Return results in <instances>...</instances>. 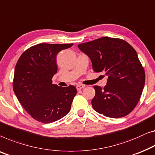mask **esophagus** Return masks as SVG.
I'll list each match as a JSON object with an SVG mask.
<instances>
[{"mask_svg": "<svg viewBox=\"0 0 155 155\" xmlns=\"http://www.w3.org/2000/svg\"><path fill=\"white\" fill-rule=\"evenodd\" d=\"M84 87H85V85L84 84H78L76 86V88H77L78 90H80V89L84 88Z\"/></svg>", "mask_w": 155, "mask_h": 155, "instance_id": "obj_1", "label": "esophagus"}]
</instances>
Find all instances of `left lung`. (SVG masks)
Segmentation results:
<instances>
[{
	"mask_svg": "<svg viewBox=\"0 0 155 155\" xmlns=\"http://www.w3.org/2000/svg\"><path fill=\"white\" fill-rule=\"evenodd\" d=\"M78 46L90 58L94 71L107 76L104 89L94 86V110L111 118L129 115L140 100L145 81L144 68L134 48L124 40L109 37Z\"/></svg>",
	"mask_w": 155,
	"mask_h": 155,
	"instance_id": "8db88e82",
	"label": "left lung"
}]
</instances>
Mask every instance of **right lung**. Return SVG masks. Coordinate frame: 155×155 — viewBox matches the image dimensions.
<instances>
[{
	"label": "right lung",
	"instance_id": "right-lung-1",
	"mask_svg": "<svg viewBox=\"0 0 155 155\" xmlns=\"http://www.w3.org/2000/svg\"><path fill=\"white\" fill-rule=\"evenodd\" d=\"M71 44L40 43L25 50L15 66L13 90L18 101L32 118L48 124L66 116L77 89L73 85L52 84L57 71L56 57Z\"/></svg>",
	"mask_w": 155,
	"mask_h": 155
}]
</instances>
